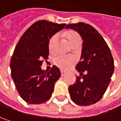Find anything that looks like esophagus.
<instances>
[{
  "label": "esophagus",
  "mask_w": 121,
  "mask_h": 121,
  "mask_svg": "<svg viewBox=\"0 0 121 121\" xmlns=\"http://www.w3.org/2000/svg\"><path fill=\"white\" fill-rule=\"evenodd\" d=\"M61 76H65V73L63 72V71H61Z\"/></svg>",
  "instance_id": "obj_1"
}]
</instances>
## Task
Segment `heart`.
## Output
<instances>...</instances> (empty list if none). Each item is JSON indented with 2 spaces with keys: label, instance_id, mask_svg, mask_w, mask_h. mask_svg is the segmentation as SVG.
Masks as SVG:
<instances>
[{
  "label": "heart",
  "instance_id": "b5f03b06",
  "mask_svg": "<svg viewBox=\"0 0 121 121\" xmlns=\"http://www.w3.org/2000/svg\"><path fill=\"white\" fill-rule=\"evenodd\" d=\"M64 36L68 40V42L72 45H75L78 43H81V38L78 32L75 31H69L64 34ZM57 35H54L50 38L48 43V47L50 52H53L55 50L57 42ZM74 59L72 57L64 56V55H59L54 60V64L59 67L61 70L66 71L68 70L74 63Z\"/></svg>",
  "mask_w": 121,
  "mask_h": 121
}]
</instances>
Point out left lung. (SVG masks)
<instances>
[{
	"instance_id": "obj_1",
	"label": "left lung",
	"mask_w": 121,
	"mask_h": 121,
	"mask_svg": "<svg viewBox=\"0 0 121 121\" xmlns=\"http://www.w3.org/2000/svg\"><path fill=\"white\" fill-rule=\"evenodd\" d=\"M66 29L76 31L83 40L81 61L76 67L81 76L69 87L70 97L78 105H92L100 100L111 81L114 71L111 50L103 37L90 24H70Z\"/></svg>"
}]
</instances>
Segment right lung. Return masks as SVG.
<instances>
[{"mask_svg": "<svg viewBox=\"0 0 121 121\" xmlns=\"http://www.w3.org/2000/svg\"><path fill=\"white\" fill-rule=\"evenodd\" d=\"M65 26L38 21L24 32L14 48L10 60L11 76L20 97L29 104H40L48 100L60 78V70L56 66L48 71L40 66L49 55V40Z\"/></svg>", "mask_w": 121, "mask_h": 121, "instance_id": "1", "label": "right lung"}]
</instances>
